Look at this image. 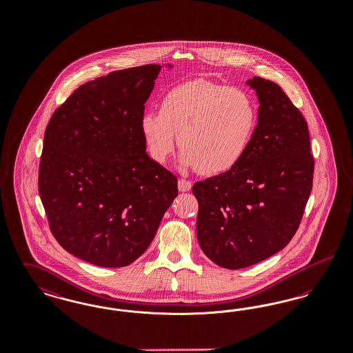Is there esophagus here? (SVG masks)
Instances as JSON below:
<instances>
[{
	"instance_id": "obj_1",
	"label": "esophagus",
	"mask_w": 353,
	"mask_h": 353,
	"mask_svg": "<svg viewBox=\"0 0 353 353\" xmlns=\"http://www.w3.org/2000/svg\"><path fill=\"white\" fill-rule=\"evenodd\" d=\"M190 188H192V183L189 180H185V179L179 180V190L180 192H188V190H190Z\"/></svg>"
}]
</instances>
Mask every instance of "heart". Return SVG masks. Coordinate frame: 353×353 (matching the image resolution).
Instances as JSON below:
<instances>
[{
    "label": "heart",
    "mask_w": 353,
    "mask_h": 353,
    "mask_svg": "<svg viewBox=\"0 0 353 353\" xmlns=\"http://www.w3.org/2000/svg\"><path fill=\"white\" fill-rule=\"evenodd\" d=\"M256 121L255 103L243 90L194 81L170 88L161 99L160 112H144L140 131L156 163L168 160L179 134L183 167L221 174L243 159Z\"/></svg>",
    "instance_id": "1"
}]
</instances>
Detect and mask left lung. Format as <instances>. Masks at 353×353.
<instances>
[{
    "mask_svg": "<svg viewBox=\"0 0 353 353\" xmlns=\"http://www.w3.org/2000/svg\"><path fill=\"white\" fill-rule=\"evenodd\" d=\"M259 110L252 144L235 168L193 185L197 238L225 269H243L281 252L296 233L314 179L302 112L274 82L254 77Z\"/></svg>",
    "mask_w": 353,
    "mask_h": 353,
    "instance_id": "left-lung-1",
    "label": "left lung"
}]
</instances>
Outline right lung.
Masks as SVG:
<instances>
[{
    "label": "right lung",
    "mask_w": 353,
    "mask_h": 353,
    "mask_svg": "<svg viewBox=\"0 0 353 353\" xmlns=\"http://www.w3.org/2000/svg\"><path fill=\"white\" fill-rule=\"evenodd\" d=\"M160 65L112 71L77 88L46 127L38 190L51 233L101 268L131 265L151 245L177 177L140 131Z\"/></svg>",
    "instance_id": "obj_1"
}]
</instances>
